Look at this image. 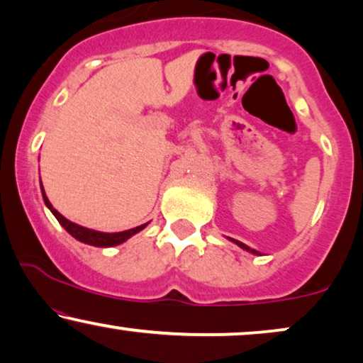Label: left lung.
Listing matches in <instances>:
<instances>
[{
    "label": "left lung",
    "mask_w": 363,
    "mask_h": 363,
    "mask_svg": "<svg viewBox=\"0 0 363 363\" xmlns=\"http://www.w3.org/2000/svg\"><path fill=\"white\" fill-rule=\"evenodd\" d=\"M232 242H235V244H238V245H239V247H242V249H245V250H247V252H252V254H257V255H259V252H257V250H254V249H250V247H247V245H245V244H242V242H239V240H234V239H232Z\"/></svg>",
    "instance_id": "left-lung-1"
}]
</instances>
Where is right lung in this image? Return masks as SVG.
Listing matches in <instances>:
<instances>
[{"mask_svg":"<svg viewBox=\"0 0 363 363\" xmlns=\"http://www.w3.org/2000/svg\"><path fill=\"white\" fill-rule=\"evenodd\" d=\"M41 192H43V199H45V204L48 206V209H50L52 214H55L57 222H60V224L65 227L67 232H69L72 238L79 240V242L94 245V247H114V245L123 244L124 240L133 238L134 234H138L139 230H143L144 227L147 225V224H143V225L134 227V229L123 230V232H113V234H109V232H99V230L88 229V227L77 225V224H74V222L67 220L65 216H61L60 212H57L55 207L51 206V202L48 201V197L45 194V189H43V184H41Z\"/></svg>","mask_w":363,"mask_h":363,"instance_id":"add662e5","label":"right lung"}]
</instances>
